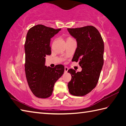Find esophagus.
Returning a JSON list of instances; mask_svg holds the SVG:
<instances>
[{
	"label": "esophagus",
	"mask_w": 126,
	"mask_h": 126,
	"mask_svg": "<svg viewBox=\"0 0 126 126\" xmlns=\"http://www.w3.org/2000/svg\"><path fill=\"white\" fill-rule=\"evenodd\" d=\"M68 67H66V66H65V68H64V71H65V73H67L68 72Z\"/></svg>",
	"instance_id": "34e87169"
}]
</instances>
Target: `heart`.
I'll return each mask as SVG.
<instances>
[{
  "instance_id": "1",
  "label": "heart",
  "mask_w": 126,
  "mask_h": 126,
  "mask_svg": "<svg viewBox=\"0 0 126 126\" xmlns=\"http://www.w3.org/2000/svg\"><path fill=\"white\" fill-rule=\"evenodd\" d=\"M69 38H70V37H69V38H68V39H69Z\"/></svg>"
}]
</instances>
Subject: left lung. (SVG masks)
I'll return each mask as SVG.
<instances>
[{"instance_id":"left-lung-1","label":"left lung","mask_w":126,"mask_h":126,"mask_svg":"<svg viewBox=\"0 0 126 126\" xmlns=\"http://www.w3.org/2000/svg\"><path fill=\"white\" fill-rule=\"evenodd\" d=\"M77 41V48L72 59L79 62L82 70L76 73L70 69L71 79L68 87L71 94L83 96L95 87L104 63V44L99 31L92 26L68 28Z\"/></svg>"}]
</instances>
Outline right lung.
Returning <instances> with one entry per match:
<instances>
[{"label":"right lung","mask_w":126,"mask_h":126,"mask_svg":"<svg viewBox=\"0 0 126 126\" xmlns=\"http://www.w3.org/2000/svg\"><path fill=\"white\" fill-rule=\"evenodd\" d=\"M61 29L38 24L27 33L24 44L26 75L29 88L38 98L50 97L55 82L64 71L62 64L56 65L54 68L45 65V57L51 53V38Z\"/></svg>","instance_id":"right-lung-1"}]
</instances>
